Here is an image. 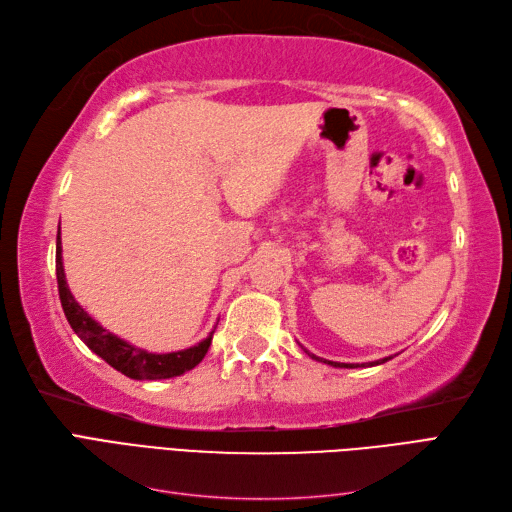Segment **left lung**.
Returning a JSON list of instances; mask_svg holds the SVG:
<instances>
[{"label": "left lung", "instance_id": "left-lung-1", "mask_svg": "<svg viewBox=\"0 0 512 512\" xmlns=\"http://www.w3.org/2000/svg\"><path fill=\"white\" fill-rule=\"evenodd\" d=\"M307 352V350H305ZM309 356H312V359H316V361H322V363H327V365H331V367H346V369H354V367H371V365H380V363H386V361H391L393 356H384V359H380V361H371V363H337V361H327V359H320V356H316V354H312V352H307Z\"/></svg>", "mask_w": 512, "mask_h": 512}]
</instances>
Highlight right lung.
I'll list each match as a JSON object with an SVG mask.
<instances>
[{"instance_id": "obj_1", "label": "right lung", "mask_w": 512, "mask_h": 512, "mask_svg": "<svg viewBox=\"0 0 512 512\" xmlns=\"http://www.w3.org/2000/svg\"><path fill=\"white\" fill-rule=\"evenodd\" d=\"M55 271H57V288H59L61 307H64V314L70 322L72 331L83 339L85 346L91 352H96L100 359H104L108 365L121 371L123 376H128L132 380H166V378L185 374V371L194 369L200 361L205 359L215 327L203 342H198L196 346L177 350V352H166V354H156V352H147L143 348H136L128 344L126 339L106 331L102 324L91 318L72 297L66 282V273H64V260H61L59 235H57V250H55Z\"/></svg>"}]
</instances>
